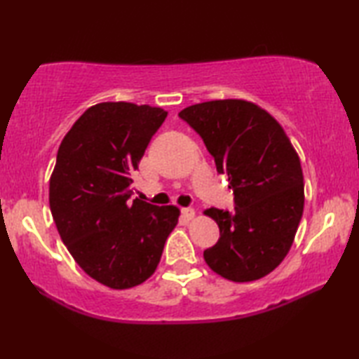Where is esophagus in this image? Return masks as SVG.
<instances>
[{
    "instance_id": "esophagus-1",
    "label": "esophagus",
    "mask_w": 359,
    "mask_h": 359,
    "mask_svg": "<svg viewBox=\"0 0 359 359\" xmlns=\"http://www.w3.org/2000/svg\"><path fill=\"white\" fill-rule=\"evenodd\" d=\"M194 214H196V212H194V209H191V208H184V209H182V215H184L187 220H191V218L194 217Z\"/></svg>"
}]
</instances>
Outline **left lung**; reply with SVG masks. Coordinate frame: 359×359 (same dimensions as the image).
Returning <instances> with one entry per match:
<instances>
[{
  "label": "left lung",
  "instance_id": "left-lung-1",
  "mask_svg": "<svg viewBox=\"0 0 359 359\" xmlns=\"http://www.w3.org/2000/svg\"><path fill=\"white\" fill-rule=\"evenodd\" d=\"M179 117L201 136L234 193V210L204 212L220 228L217 244L204 250L205 263L228 280H258L287 257L299 226V156L278 121L253 102L208 101Z\"/></svg>",
  "mask_w": 359,
  "mask_h": 359
}]
</instances>
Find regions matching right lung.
Wrapping results in <instances>:
<instances>
[{
	"label": "right lung",
	"mask_w": 359,
	"mask_h": 359,
	"mask_svg": "<svg viewBox=\"0 0 359 359\" xmlns=\"http://www.w3.org/2000/svg\"><path fill=\"white\" fill-rule=\"evenodd\" d=\"M168 117L161 107L100 102L60 144L48 187L53 222L76 263L114 290L142 283L179 220L175 205L133 199V174Z\"/></svg>",
	"instance_id": "1"
}]
</instances>
